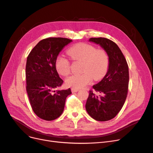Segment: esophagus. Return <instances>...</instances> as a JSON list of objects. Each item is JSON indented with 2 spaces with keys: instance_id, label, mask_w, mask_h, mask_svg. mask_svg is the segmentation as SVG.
Instances as JSON below:
<instances>
[{
  "instance_id": "34e87169",
  "label": "esophagus",
  "mask_w": 153,
  "mask_h": 153,
  "mask_svg": "<svg viewBox=\"0 0 153 153\" xmlns=\"http://www.w3.org/2000/svg\"><path fill=\"white\" fill-rule=\"evenodd\" d=\"M71 91H72V92H76L79 91V89H77V88L72 87V88H71Z\"/></svg>"
}]
</instances>
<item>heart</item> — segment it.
<instances>
[{
	"label": "heart",
	"instance_id": "heart-1",
	"mask_svg": "<svg viewBox=\"0 0 153 153\" xmlns=\"http://www.w3.org/2000/svg\"><path fill=\"white\" fill-rule=\"evenodd\" d=\"M71 57L75 60L83 61L81 74H72L66 79V84L74 88L84 87L92 81L102 78L108 69L109 59L105 51L97 50L95 46L87 43H79L70 48L68 51ZM55 66L57 71L62 76L70 72L69 60L63 56H59L56 59Z\"/></svg>",
	"mask_w": 153,
	"mask_h": 153
}]
</instances>
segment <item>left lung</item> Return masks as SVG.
I'll list each match as a JSON object with an SVG mask.
<instances>
[{"label":"left lung","instance_id":"left-lung-1","mask_svg":"<svg viewBox=\"0 0 153 153\" xmlns=\"http://www.w3.org/2000/svg\"><path fill=\"white\" fill-rule=\"evenodd\" d=\"M89 42L99 45L108 56L109 63L105 76L89 91L85 109L92 118L105 122L114 118L121 110L126 100L129 71L127 62L118 45L105 38H91Z\"/></svg>","mask_w":153,"mask_h":153}]
</instances>
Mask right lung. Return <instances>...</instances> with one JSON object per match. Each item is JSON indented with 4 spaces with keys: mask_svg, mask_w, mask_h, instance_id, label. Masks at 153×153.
Masks as SVG:
<instances>
[{
    "mask_svg": "<svg viewBox=\"0 0 153 153\" xmlns=\"http://www.w3.org/2000/svg\"><path fill=\"white\" fill-rule=\"evenodd\" d=\"M72 40L48 38L40 41L31 51L26 64L27 92L32 109L40 118L51 121L63 112L71 89L58 90L63 81L56 70V59L63 48Z\"/></svg>",
    "mask_w": 153,
    "mask_h": 153,
    "instance_id": "right-lung-1",
    "label": "right lung"
}]
</instances>
